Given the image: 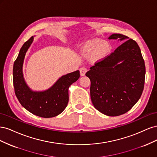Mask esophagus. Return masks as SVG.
<instances>
[{
  "instance_id": "1",
  "label": "esophagus",
  "mask_w": 157,
  "mask_h": 157,
  "mask_svg": "<svg viewBox=\"0 0 157 157\" xmlns=\"http://www.w3.org/2000/svg\"><path fill=\"white\" fill-rule=\"evenodd\" d=\"M87 72V69L86 67H81L80 69V74L81 76H84Z\"/></svg>"
}]
</instances>
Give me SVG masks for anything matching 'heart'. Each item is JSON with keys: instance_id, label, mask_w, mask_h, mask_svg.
Instances as JSON below:
<instances>
[{"instance_id": "b5f03b06", "label": "heart", "mask_w": 157, "mask_h": 157, "mask_svg": "<svg viewBox=\"0 0 157 157\" xmlns=\"http://www.w3.org/2000/svg\"><path fill=\"white\" fill-rule=\"evenodd\" d=\"M101 40L95 39L88 42L86 44V49L90 51L96 50V55L98 58H101L107 52L110 50V46L107 42H103L101 44L99 45L101 43Z\"/></svg>"}]
</instances>
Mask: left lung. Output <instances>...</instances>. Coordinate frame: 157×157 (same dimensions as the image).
I'll return each instance as SVG.
<instances>
[{
  "mask_svg": "<svg viewBox=\"0 0 157 157\" xmlns=\"http://www.w3.org/2000/svg\"><path fill=\"white\" fill-rule=\"evenodd\" d=\"M109 38L121 41L128 39L117 33ZM90 69L86 76L91 82L90 97L99 112L119 116L130 110L140 99L144 88L145 65L135 40L124 41Z\"/></svg>",
  "mask_w": 157,
  "mask_h": 157,
  "instance_id": "1",
  "label": "left lung"
}]
</instances>
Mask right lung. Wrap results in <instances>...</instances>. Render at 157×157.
Here are the masks:
<instances>
[{"mask_svg": "<svg viewBox=\"0 0 157 157\" xmlns=\"http://www.w3.org/2000/svg\"><path fill=\"white\" fill-rule=\"evenodd\" d=\"M33 36L21 48L13 67V83L16 96L21 105L36 116L51 118L63 111L69 101V88L80 77L79 71L63 75L49 89L34 92L27 85L23 75V64L26 52L33 41Z\"/></svg>", "mask_w": 157, "mask_h": 157, "instance_id": "obj_1", "label": "right lung"}]
</instances>
